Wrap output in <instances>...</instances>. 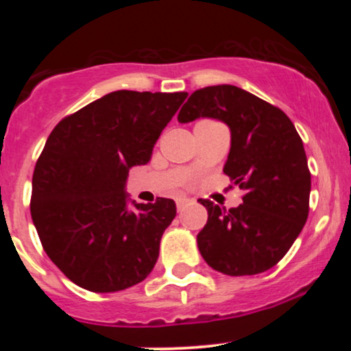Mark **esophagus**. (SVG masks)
Returning <instances> with one entry per match:
<instances>
[{
  "instance_id": "1",
  "label": "esophagus",
  "mask_w": 351,
  "mask_h": 351,
  "mask_svg": "<svg viewBox=\"0 0 351 351\" xmlns=\"http://www.w3.org/2000/svg\"><path fill=\"white\" fill-rule=\"evenodd\" d=\"M193 199L189 198H184V196H181V198L176 199V208H178V211H183L184 208L188 206V204H191Z\"/></svg>"
}]
</instances>
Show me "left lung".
Wrapping results in <instances>:
<instances>
[{
    "label": "left lung",
    "instance_id": "8db88e82",
    "mask_svg": "<svg viewBox=\"0 0 351 351\" xmlns=\"http://www.w3.org/2000/svg\"><path fill=\"white\" fill-rule=\"evenodd\" d=\"M199 117L224 122L231 150L224 173L244 189L243 203L229 211L209 199L198 249L209 267L226 276L269 271L287 254L308 217L310 171L304 143L280 108L236 86L195 90L178 122Z\"/></svg>",
    "mask_w": 351,
    "mask_h": 351
}]
</instances>
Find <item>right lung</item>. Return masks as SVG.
I'll use <instances>...</instances> for the list:
<instances>
[{
    "label": "right lung",
    "mask_w": 351,
    "mask_h": 351,
    "mask_svg": "<svg viewBox=\"0 0 351 351\" xmlns=\"http://www.w3.org/2000/svg\"><path fill=\"white\" fill-rule=\"evenodd\" d=\"M188 92L117 90L56 125L36 163L31 216L49 259L79 287L117 292L155 267L175 201L135 203L128 170L147 165ZM132 202L134 208H128Z\"/></svg>",
    "instance_id": "obj_1"
}]
</instances>
